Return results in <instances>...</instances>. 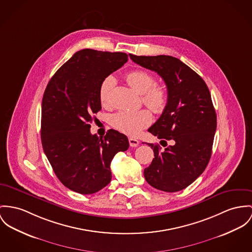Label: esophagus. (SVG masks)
I'll return each mask as SVG.
<instances>
[{
  "instance_id": "1",
  "label": "esophagus",
  "mask_w": 252,
  "mask_h": 252,
  "mask_svg": "<svg viewBox=\"0 0 252 252\" xmlns=\"http://www.w3.org/2000/svg\"><path fill=\"white\" fill-rule=\"evenodd\" d=\"M128 142H129L130 147H137L139 145V143H140L139 140H137L135 138H132V137L128 138Z\"/></svg>"
}]
</instances>
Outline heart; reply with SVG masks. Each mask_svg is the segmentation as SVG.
I'll return each instance as SVG.
<instances>
[{
  "label": "heart",
  "instance_id": "1",
  "mask_svg": "<svg viewBox=\"0 0 252 252\" xmlns=\"http://www.w3.org/2000/svg\"><path fill=\"white\" fill-rule=\"evenodd\" d=\"M126 79L137 93L142 95L143 102L150 109L155 113H161L165 109L168 102V93L163 86L155 84V78L151 73L144 70H133L126 74ZM114 84L113 77H107L101 82L98 96L103 105L108 104V93ZM152 120V114L147 109L121 110L112 116L111 124L118 130L135 136L146 128Z\"/></svg>",
  "mask_w": 252,
  "mask_h": 252
}]
</instances>
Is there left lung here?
<instances>
[{
  "label": "left lung",
  "instance_id": "left-lung-1",
  "mask_svg": "<svg viewBox=\"0 0 252 252\" xmlns=\"http://www.w3.org/2000/svg\"><path fill=\"white\" fill-rule=\"evenodd\" d=\"M129 58L156 72L168 90L167 105L149 128V132L161 139L165 149L148 143L155 158L144 171L145 178L155 189L178 192L203 173L211 157L217 115L209 89L204 80L178 58L131 54ZM167 140L173 144L168 146Z\"/></svg>",
  "mask_w": 252,
  "mask_h": 252
}]
</instances>
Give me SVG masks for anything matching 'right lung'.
I'll list each match as a JSON object with an SVG mask.
<instances>
[{"instance_id":"add662e5","label":"right lung","mask_w":252,"mask_h":252,"mask_svg":"<svg viewBox=\"0 0 252 252\" xmlns=\"http://www.w3.org/2000/svg\"><path fill=\"white\" fill-rule=\"evenodd\" d=\"M128 59L125 53L92 49L77 52L49 81L42 99L41 141L55 174L68 189L97 193L111 180L110 163L128 147L127 137L114 129L104 137L90 132L101 109L99 86Z\"/></svg>"}]
</instances>
